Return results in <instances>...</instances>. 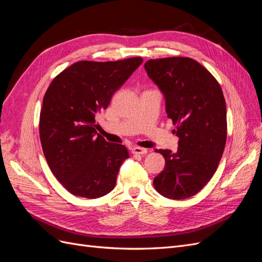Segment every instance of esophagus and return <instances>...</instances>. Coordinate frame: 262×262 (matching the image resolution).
<instances>
[{
  "label": "esophagus",
  "instance_id": "34e87169",
  "mask_svg": "<svg viewBox=\"0 0 262 262\" xmlns=\"http://www.w3.org/2000/svg\"><path fill=\"white\" fill-rule=\"evenodd\" d=\"M147 148L144 147H140V146H133L132 147V153L133 154H140V155H144L147 154Z\"/></svg>",
  "mask_w": 262,
  "mask_h": 262
}]
</instances>
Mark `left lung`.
I'll return each instance as SVG.
<instances>
[{"instance_id": "obj_1", "label": "left lung", "mask_w": 262, "mask_h": 262, "mask_svg": "<svg viewBox=\"0 0 262 262\" xmlns=\"http://www.w3.org/2000/svg\"><path fill=\"white\" fill-rule=\"evenodd\" d=\"M144 68L164 95L166 113L179 138L176 153L158 149L165 168L153 185L168 199H187L208 184L223 155L227 136L224 95L215 77L193 59L148 60Z\"/></svg>"}]
</instances>
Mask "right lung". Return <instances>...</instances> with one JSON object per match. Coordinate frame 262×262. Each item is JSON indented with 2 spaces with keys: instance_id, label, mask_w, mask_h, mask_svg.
<instances>
[{
  "instance_id": "obj_1",
  "label": "right lung",
  "mask_w": 262,
  "mask_h": 262,
  "mask_svg": "<svg viewBox=\"0 0 262 262\" xmlns=\"http://www.w3.org/2000/svg\"><path fill=\"white\" fill-rule=\"evenodd\" d=\"M142 62L140 57L76 62L47 90L39 120L41 146L52 173L72 194L96 199L115 188L129 153L97 134L96 117Z\"/></svg>"
}]
</instances>
